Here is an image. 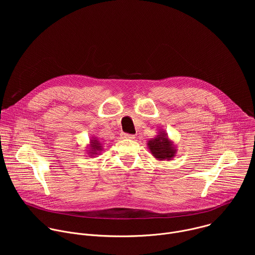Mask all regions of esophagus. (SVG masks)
Wrapping results in <instances>:
<instances>
[{
	"label": "esophagus",
	"mask_w": 255,
	"mask_h": 255,
	"mask_svg": "<svg viewBox=\"0 0 255 255\" xmlns=\"http://www.w3.org/2000/svg\"><path fill=\"white\" fill-rule=\"evenodd\" d=\"M121 138H123V139H134L135 136L131 135V134H127V133H122Z\"/></svg>",
	"instance_id": "1"
}]
</instances>
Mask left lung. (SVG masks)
Listing matches in <instances>:
<instances>
[{
	"mask_svg": "<svg viewBox=\"0 0 255 255\" xmlns=\"http://www.w3.org/2000/svg\"><path fill=\"white\" fill-rule=\"evenodd\" d=\"M147 147L157 160H171L177 152L176 145L162 130H159L157 135L147 142Z\"/></svg>",
	"mask_w": 255,
	"mask_h": 255,
	"instance_id": "left-lung-1",
	"label": "left lung"
}]
</instances>
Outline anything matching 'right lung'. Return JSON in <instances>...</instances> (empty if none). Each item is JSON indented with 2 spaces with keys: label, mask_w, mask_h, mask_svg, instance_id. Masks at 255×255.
Returning a JSON list of instances; mask_svg holds the SVG:
<instances>
[{
  "label": "right lung",
  "mask_w": 255,
  "mask_h": 255,
  "mask_svg": "<svg viewBox=\"0 0 255 255\" xmlns=\"http://www.w3.org/2000/svg\"><path fill=\"white\" fill-rule=\"evenodd\" d=\"M86 151L90 157H95L101 154V152L103 151V144L98 137L94 136L90 139V143L88 144Z\"/></svg>",
  "instance_id": "obj_1"
}]
</instances>
